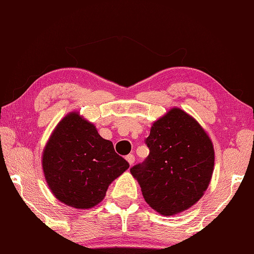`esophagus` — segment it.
<instances>
[{
    "instance_id": "esophagus-1",
    "label": "esophagus",
    "mask_w": 254,
    "mask_h": 254,
    "mask_svg": "<svg viewBox=\"0 0 254 254\" xmlns=\"http://www.w3.org/2000/svg\"><path fill=\"white\" fill-rule=\"evenodd\" d=\"M126 159H127V161L128 162V164H130V166H132V164H133V162H134V156L133 155L128 154V155L126 156Z\"/></svg>"
}]
</instances>
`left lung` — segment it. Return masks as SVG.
Returning a JSON list of instances; mask_svg holds the SVG:
<instances>
[{"label": "left lung", "instance_id": "1", "mask_svg": "<svg viewBox=\"0 0 254 254\" xmlns=\"http://www.w3.org/2000/svg\"><path fill=\"white\" fill-rule=\"evenodd\" d=\"M146 144L148 158L130 169L145 201L163 216L193 206L208 188L214 170L215 153L205 128L175 107L152 124Z\"/></svg>", "mask_w": 254, "mask_h": 254}]
</instances>
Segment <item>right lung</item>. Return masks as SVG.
<instances>
[{"label": "right lung", "instance_id": "obj_1", "mask_svg": "<svg viewBox=\"0 0 254 254\" xmlns=\"http://www.w3.org/2000/svg\"><path fill=\"white\" fill-rule=\"evenodd\" d=\"M42 170L52 193L61 202L88 209L105 198L107 189L128 163L78 112L57 123L42 152Z\"/></svg>", "mask_w": 254, "mask_h": 254}]
</instances>
